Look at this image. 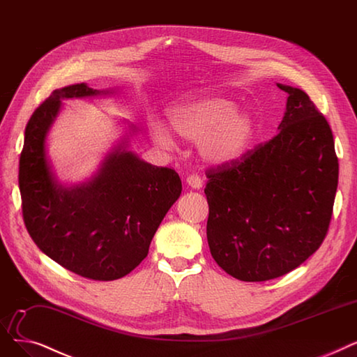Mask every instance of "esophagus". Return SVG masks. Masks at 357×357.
<instances>
[{
  "mask_svg": "<svg viewBox=\"0 0 357 357\" xmlns=\"http://www.w3.org/2000/svg\"><path fill=\"white\" fill-rule=\"evenodd\" d=\"M185 183H188L192 189H197V190L202 188V184H203L202 178L197 174L188 176V178H185Z\"/></svg>",
  "mask_w": 357,
  "mask_h": 357,
  "instance_id": "1",
  "label": "esophagus"
}]
</instances>
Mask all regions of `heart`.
Segmentation results:
<instances>
[{"instance_id": "1", "label": "heart", "mask_w": 357, "mask_h": 357, "mask_svg": "<svg viewBox=\"0 0 357 357\" xmlns=\"http://www.w3.org/2000/svg\"><path fill=\"white\" fill-rule=\"evenodd\" d=\"M168 123L180 138L197 141L199 157L215 165L240 158L254 135L251 114L235 109L225 97L184 98L169 109ZM155 138L160 144H172L164 129H158Z\"/></svg>"}]
</instances>
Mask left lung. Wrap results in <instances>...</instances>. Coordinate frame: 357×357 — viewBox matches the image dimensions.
<instances>
[{
  "label": "left lung",
  "mask_w": 357,
  "mask_h": 357,
  "mask_svg": "<svg viewBox=\"0 0 357 357\" xmlns=\"http://www.w3.org/2000/svg\"><path fill=\"white\" fill-rule=\"evenodd\" d=\"M278 87L289 96L279 133L206 173L211 254L244 282L276 279L312 256L327 235L338 184L326 117L305 91Z\"/></svg>",
  "instance_id": "left-lung-1"
}]
</instances>
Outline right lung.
<instances>
[{
    "label": "right lung",
    "instance_id": "right-lung-1",
    "mask_svg": "<svg viewBox=\"0 0 357 357\" xmlns=\"http://www.w3.org/2000/svg\"><path fill=\"white\" fill-rule=\"evenodd\" d=\"M87 84L55 90L24 132L19 185L26 228L47 257L91 280L126 276L146 256L168 209L181 193L173 168L151 165L117 145L89 181L65 188L46 157V135L63 98L107 94Z\"/></svg>",
    "mask_w": 357,
    "mask_h": 357
}]
</instances>
